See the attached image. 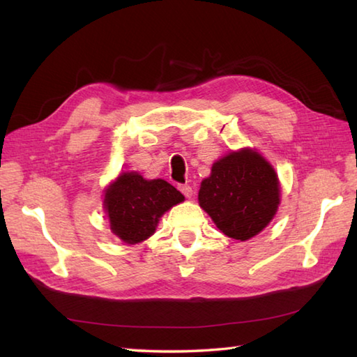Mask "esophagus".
I'll return each instance as SVG.
<instances>
[{
  "mask_svg": "<svg viewBox=\"0 0 357 357\" xmlns=\"http://www.w3.org/2000/svg\"><path fill=\"white\" fill-rule=\"evenodd\" d=\"M179 190L183 192V195L185 196V198H192L193 196V188L188 185V184H183V185H179Z\"/></svg>",
  "mask_w": 357,
  "mask_h": 357,
  "instance_id": "esophagus-1",
  "label": "esophagus"
}]
</instances>
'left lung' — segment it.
Returning <instances> with one entry per match:
<instances>
[{"mask_svg":"<svg viewBox=\"0 0 357 357\" xmlns=\"http://www.w3.org/2000/svg\"><path fill=\"white\" fill-rule=\"evenodd\" d=\"M198 198L219 230L229 238L247 241L275 216L279 181L259 153L248 149L231 151L211 167Z\"/></svg>","mask_w":357,"mask_h":357,"instance_id":"8db88e82","label":"left lung"}]
</instances>
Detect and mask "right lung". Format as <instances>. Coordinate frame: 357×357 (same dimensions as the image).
Returning <instances> with one entry per match:
<instances>
[{
  "instance_id": "obj_1",
  "label": "right lung",
  "mask_w": 357,
  "mask_h": 357,
  "mask_svg": "<svg viewBox=\"0 0 357 357\" xmlns=\"http://www.w3.org/2000/svg\"><path fill=\"white\" fill-rule=\"evenodd\" d=\"M183 201V193L167 181H147L139 173L127 172L107 188L104 206L112 231L127 244H138L155 233L167 210Z\"/></svg>"
}]
</instances>
